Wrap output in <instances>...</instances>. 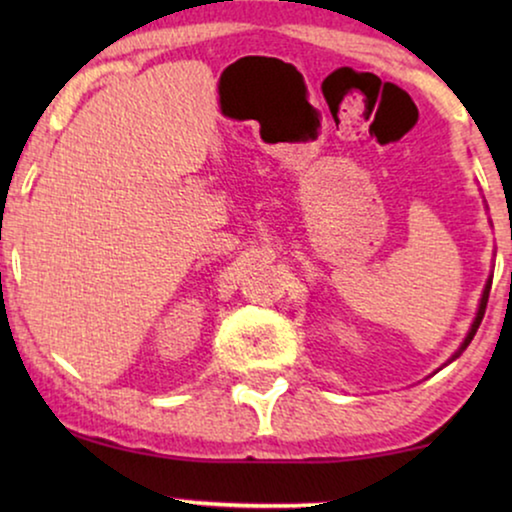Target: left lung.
Masks as SVG:
<instances>
[{
    "label": "left lung",
    "instance_id": "obj_1",
    "mask_svg": "<svg viewBox=\"0 0 512 512\" xmlns=\"http://www.w3.org/2000/svg\"><path fill=\"white\" fill-rule=\"evenodd\" d=\"M489 289H492V279H489V282H487V286H485V291H482V298H480V307H478V314H475V321H473L471 331H468V335H466L464 345H461V349H459V354H461V352H464V349L468 347V342H471V340H473V335H475V331H478V326H480V321H482V317H485V310H487V300H489Z\"/></svg>",
    "mask_w": 512,
    "mask_h": 512
}]
</instances>
